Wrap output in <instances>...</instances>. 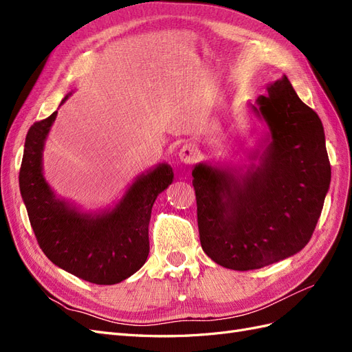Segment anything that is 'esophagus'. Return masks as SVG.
<instances>
[{"instance_id":"1","label":"esophagus","mask_w":352,"mask_h":352,"mask_svg":"<svg viewBox=\"0 0 352 352\" xmlns=\"http://www.w3.org/2000/svg\"><path fill=\"white\" fill-rule=\"evenodd\" d=\"M198 155H199L198 148L194 144H186L180 148L179 151V158L184 164H192L194 162H197Z\"/></svg>"}]
</instances>
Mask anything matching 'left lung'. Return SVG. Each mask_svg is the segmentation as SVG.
Listing matches in <instances>:
<instances>
[{"label": "left lung", "instance_id": "obj_1", "mask_svg": "<svg viewBox=\"0 0 352 352\" xmlns=\"http://www.w3.org/2000/svg\"><path fill=\"white\" fill-rule=\"evenodd\" d=\"M264 123L248 167L198 163L192 170L201 247L232 270H254L300 252L330 185L324 129L285 74L250 104Z\"/></svg>", "mask_w": 352, "mask_h": 352}]
</instances>
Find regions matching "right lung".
I'll return each instance as SVG.
<instances>
[{
    "label": "right lung",
    "instance_id": "right-lung-1",
    "mask_svg": "<svg viewBox=\"0 0 352 352\" xmlns=\"http://www.w3.org/2000/svg\"><path fill=\"white\" fill-rule=\"evenodd\" d=\"M56 117L57 111L34 123L26 135L19 185L30 226L41 250L60 269L91 283H120L146 261L151 210L158 194L172 185L173 168L158 164L138 176L113 207L83 211L58 198L44 176L42 153Z\"/></svg>",
    "mask_w": 352,
    "mask_h": 352
}]
</instances>
